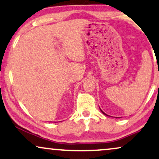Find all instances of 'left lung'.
Listing matches in <instances>:
<instances>
[{"mask_svg": "<svg viewBox=\"0 0 159 159\" xmlns=\"http://www.w3.org/2000/svg\"><path fill=\"white\" fill-rule=\"evenodd\" d=\"M100 110H101V109H100ZM101 111H102V113H103V114H105V115H106V116H108V115H107L106 114H105V113H104V112H103V111H102V110H101Z\"/></svg>", "mask_w": 159, "mask_h": 159, "instance_id": "8db88e82", "label": "left lung"}]
</instances>
